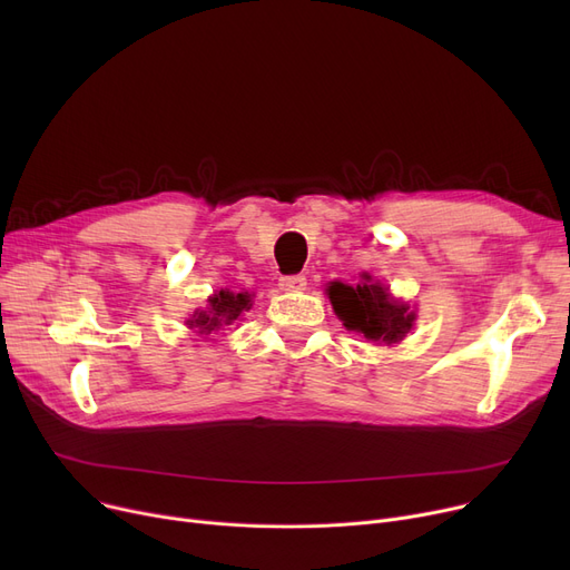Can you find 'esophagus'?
<instances>
[{
	"instance_id": "esophagus-1",
	"label": "esophagus",
	"mask_w": 570,
	"mask_h": 570,
	"mask_svg": "<svg viewBox=\"0 0 570 570\" xmlns=\"http://www.w3.org/2000/svg\"><path fill=\"white\" fill-rule=\"evenodd\" d=\"M279 288L291 291V293L305 291L307 288V277L305 275H286V277L279 279Z\"/></svg>"
}]
</instances>
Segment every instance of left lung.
<instances>
[{"label":"left lung","instance_id":"left-lung-1","mask_svg":"<svg viewBox=\"0 0 570 570\" xmlns=\"http://www.w3.org/2000/svg\"><path fill=\"white\" fill-rule=\"evenodd\" d=\"M327 297L348 331L363 333L370 342H400L411 331L415 318L406 305L395 303L387 288L370 282L367 275L353 286L333 282L327 286Z\"/></svg>","mask_w":570,"mask_h":570}]
</instances>
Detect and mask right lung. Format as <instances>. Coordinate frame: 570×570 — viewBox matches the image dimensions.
<instances>
[{
    "label": "right lung",
    "instance_id": "right-lung-1",
    "mask_svg": "<svg viewBox=\"0 0 570 570\" xmlns=\"http://www.w3.org/2000/svg\"><path fill=\"white\" fill-rule=\"evenodd\" d=\"M247 307H249V293L219 291L215 297H209L207 312H196L189 325L198 327V333L209 335L213 331H217L219 325L235 321Z\"/></svg>",
    "mask_w": 570,
    "mask_h": 570
}]
</instances>
